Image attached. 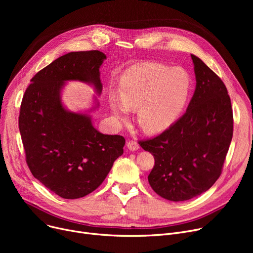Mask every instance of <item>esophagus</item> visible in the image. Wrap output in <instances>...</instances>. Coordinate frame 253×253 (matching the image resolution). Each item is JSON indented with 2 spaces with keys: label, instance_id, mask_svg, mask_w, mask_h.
<instances>
[{
  "label": "esophagus",
  "instance_id": "1",
  "mask_svg": "<svg viewBox=\"0 0 253 253\" xmlns=\"http://www.w3.org/2000/svg\"><path fill=\"white\" fill-rule=\"evenodd\" d=\"M127 148H128V150L134 152V151H137L139 149V144L135 140H129L127 142Z\"/></svg>",
  "mask_w": 253,
  "mask_h": 253
}]
</instances>
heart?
<instances>
[{
    "label": "heart",
    "instance_id": "b5f03b06",
    "mask_svg": "<svg viewBox=\"0 0 253 253\" xmlns=\"http://www.w3.org/2000/svg\"><path fill=\"white\" fill-rule=\"evenodd\" d=\"M190 87V75L179 66L139 63L123 75L118 94L112 93L109 104L118 121H127L129 110H137L139 128L149 134L160 133L180 114Z\"/></svg>",
    "mask_w": 253,
    "mask_h": 253
}]
</instances>
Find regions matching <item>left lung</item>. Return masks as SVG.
I'll use <instances>...</instances> for the list:
<instances>
[{"label": "left lung", "instance_id": "1", "mask_svg": "<svg viewBox=\"0 0 253 253\" xmlns=\"http://www.w3.org/2000/svg\"><path fill=\"white\" fill-rule=\"evenodd\" d=\"M194 95L185 114L159 136L140 141L155 158L149 183L169 201H187L217 180L233 137L231 99L220 78L194 54Z\"/></svg>", "mask_w": 253, "mask_h": 253}]
</instances>
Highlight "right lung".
I'll return each mask as SVG.
<instances>
[{
  "label": "right lung",
  "mask_w": 253,
  "mask_h": 253,
  "mask_svg": "<svg viewBox=\"0 0 253 253\" xmlns=\"http://www.w3.org/2000/svg\"><path fill=\"white\" fill-rule=\"evenodd\" d=\"M106 56L93 51L70 52L40 71L25 90L19 131L32 174L63 199H78L95 191L123 155L125 139L103 134L92 122L99 108L93 96L90 109L72 112L62 102L68 82L88 84L99 96V69Z\"/></svg>",
  "instance_id": "add662e5"
}]
</instances>
